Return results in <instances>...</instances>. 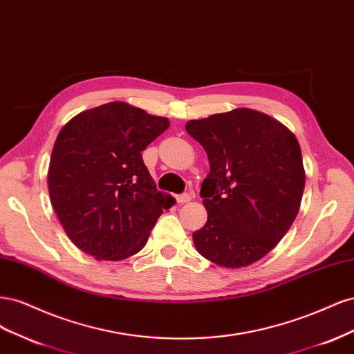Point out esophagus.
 <instances>
[{
  "label": "esophagus",
  "instance_id": "1",
  "mask_svg": "<svg viewBox=\"0 0 354 354\" xmlns=\"http://www.w3.org/2000/svg\"><path fill=\"white\" fill-rule=\"evenodd\" d=\"M176 199H177L178 203H186V202H189V201L192 199V194H181V195H177Z\"/></svg>",
  "mask_w": 354,
  "mask_h": 354
}]
</instances>
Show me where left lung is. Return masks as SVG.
I'll return each instance as SVG.
<instances>
[{"instance_id": "obj_1", "label": "left lung", "mask_w": 354, "mask_h": 354, "mask_svg": "<svg viewBox=\"0 0 354 354\" xmlns=\"http://www.w3.org/2000/svg\"><path fill=\"white\" fill-rule=\"evenodd\" d=\"M186 131L209 160L201 187L208 220L194 233L198 252L230 269L255 263L285 236L301 203L306 176L295 136L245 108L192 120Z\"/></svg>"}]
</instances>
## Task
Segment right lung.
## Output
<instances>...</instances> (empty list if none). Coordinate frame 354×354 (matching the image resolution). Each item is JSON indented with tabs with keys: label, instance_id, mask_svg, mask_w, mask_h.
<instances>
[{
	"label": "right lung",
	"instance_id": "right-lung-1",
	"mask_svg": "<svg viewBox=\"0 0 354 354\" xmlns=\"http://www.w3.org/2000/svg\"><path fill=\"white\" fill-rule=\"evenodd\" d=\"M169 122L122 102L81 112L62 128L48 192L63 229L95 260L140 251L174 199L156 189L142 152Z\"/></svg>",
	"mask_w": 354,
	"mask_h": 354
}]
</instances>
